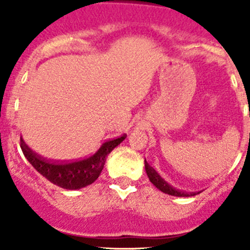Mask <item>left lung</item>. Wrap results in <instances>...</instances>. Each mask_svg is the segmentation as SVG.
<instances>
[{
	"mask_svg": "<svg viewBox=\"0 0 250 250\" xmlns=\"http://www.w3.org/2000/svg\"><path fill=\"white\" fill-rule=\"evenodd\" d=\"M144 164H146V175H148L149 180H150V183L153 184L155 188H159L162 192L167 193V195H171V196H178V197H188V196H195L197 195V193H200V192H184V191L176 190L175 188L170 186L169 184H167V181H165L164 179H163L162 176H160V175L158 174V172L155 171V170H154L148 163H146V160H144Z\"/></svg>",
	"mask_w": 250,
	"mask_h": 250,
	"instance_id": "1",
	"label": "left lung"
}]
</instances>
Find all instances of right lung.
Here are the masks:
<instances>
[{"mask_svg": "<svg viewBox=\"0 0 250 250\" xmlns=\"http://www.w3.org/2000/svg\"><path fill=\"white\" fill-rule=\"evenodd\" d=\"M125 138V134H123L120 138L104 142L96 153L75 162H50L34 153L23 141H21V148L28 162L50 183L66 190H78L97 180L104 169L107 155L122 143Z\"/></svg>", "mask_w": 250, "mask_h": 250, "instance_id": "right-lung-1", "label": "right lung"}]
</instances>
